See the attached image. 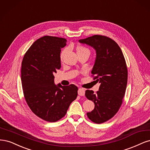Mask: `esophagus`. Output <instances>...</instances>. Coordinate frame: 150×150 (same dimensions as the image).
Instances as JSON below:
<instances>
[{"label":"esophagus","mask_w":150,"mask_h":150,"mask_svg":"<svg viewBox=\"0 0 150 150\" xmlns=\"http://www.w3.org/2000/svg\"><path fill=\"white\" fill-rule=\"evenodd\" d=\"M85 89L83 88H79V90H78V94L80 95V96H84L85 95Z\"/></svg>","instance_id":"esophagus-1"}]
</instances>
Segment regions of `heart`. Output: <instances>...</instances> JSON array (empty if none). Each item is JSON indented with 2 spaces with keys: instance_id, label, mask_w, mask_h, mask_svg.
<instances>
[{
  "instance_id": "b5f03b06",
  "label": "heart",
  "mask_w": 150,
  "mask_h": 150,
  "mask_svg": "<svg viewBox=\"0 0 150 150\" xmlns=\"http://www.w3.org/2000/svg\"><path fill=\"white\" fill-rule=\"evenodd\" d=\"M66 52H67V49H64L62 51L61 54H60V59L61 60L63 59V58H64V55H65ZM76 52L78 54H82V53H85V52L90 53V50H88V49H87V48L84 47V46L79 45L76 47Z\"/></svg>"
}]
</instances>
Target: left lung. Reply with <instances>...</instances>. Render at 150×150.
Segmentation results:
<instances>
[{
	"label": "left lung",
	"mask_w": 150,
	"mask_h": 150,
	"mask_svg": "<svg viewBox=\"0 0 150 150\" xmlns=\"http://www.w3.org/2000/svg\"><path fill=\"white\" fill-rule=\"evenodd\" d=\"M79 42L96 50V60L91 70L93 79L99 81V90H86L85 96L94 102L95 108L86 113L95 123H102L113 117L123 102L128 81V70L119 45L107 36L95 35Z\"/></svg>",
	"instance_id": "1"
}]
</instances>
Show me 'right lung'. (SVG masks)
I'll return each instance as SVG.
<instances>
[{"mask_svg": "<svg viewBox=\"0 0 150 150\" xmlns=\"http://www.w3.org/2000/svg\"><path fill=\"white\" fill-rule=\"evenodd\" d=\"M64 38L43 36L37 40L23 58L21 80L23 95L32 112L38 117L55 122L66 115L78 95L75 85H56L54 75L61 67V49Z\"/></svg>", "mask_w": 150, "mask_h": 150, "instance_id": "obj_1", "label": "right lung"}]
</instances>
